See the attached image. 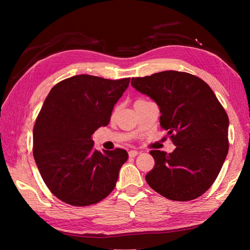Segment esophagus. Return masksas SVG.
Wrapping results in <instances>:
<instances>
[{
    "label": "esophagus",
    "mask_w": 250,
    "mask_h": 250,
    "mask_svg": "<svg viewBox=\"0 0 250 250\" xmlns=\"http://www.w3.org/2000/svg\"><path fill=\"white\" fill-rule=\"evenodd\" d=\"M137 155H139V151H136V150H130L129 151V157H131V158H134Z\"/></svg>",
    "instance_id": "1"
}]
</instances>
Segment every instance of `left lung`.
Returning a JSON list of instances; mask_svg holds the SVG:
<instances>
[{
    "label": "left lung",
    "mask_w": 250,
    "mask_h": 250,
    "mask_svg": "<svg viewBox=\"0 0 250 250\" xmlns=\"http://www.w3.org/2000/svg\"><path fill=\"white\" fill-rule=\"evenodd\" d=\"M160 108V125L176 146L151 150L155 167L146 182L164 198L191 201L214 184L229 150V118L213 90L198 76L164 71L131 81Z\"/></svg>",
    "instance_id": "obj_1"
}]
</instances>
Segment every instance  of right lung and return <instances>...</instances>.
<instances>
[{"instance_id": "right-lung-1", "label": "right lung", "mask_w": 250, "mask_h": 250, "mask_svg": "<svg viewBox=\"0 0 250 250\" xmlns=\"http://www.w3.org/2000/svg\"><path fill=\"white\" fill-rule=\"evenodd\" d=\"M130 78L76 75L55 84L33 129V156L50 192L66 204L88 206L114 190L128 152L95 150V130L108 125Z\"/></svg>"}]
</instances>
